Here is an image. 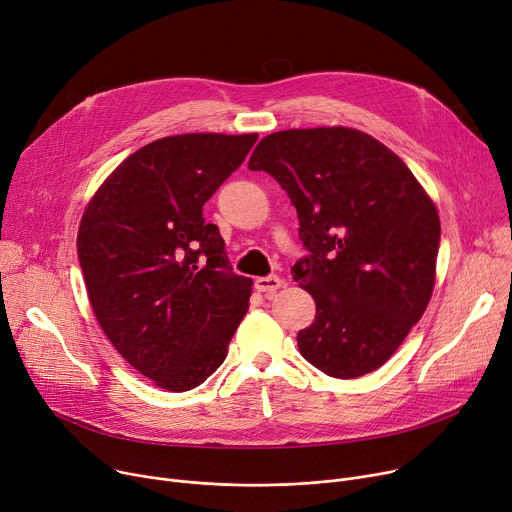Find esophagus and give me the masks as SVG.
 I'll return each instance as SVG.
<instances>
[{"label":"esophagus","instance_id":"1","mask_svg":"<svg viewBox=\"0 0 512 512\" xmlns=\"http://www.w3.org/2000/svg\"><path fill=\"white\" fill-rule=\"evenodd\" d=\"M281 285H283V281L277 277V274H268V277H258L256 283H254L256 291L266 293V295H272L274 291L281 289Z\"/></svg>","mask_w":512,"mask_h":512}]
</instances>
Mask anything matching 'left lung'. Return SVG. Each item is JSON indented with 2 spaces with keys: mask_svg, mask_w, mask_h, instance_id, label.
<instances>
[{
  "mask_svg": "<svg viewBox=\"0 0 512 512\" xmlns=\"http://www.w3.org/2000/svg\"><path fill=\"white\" fill-rule=\"evenodd\" d=\"M248 168L270 174L297 209L307 256L291 272L316 299V320L297 334L303 359L338 379L379 369L435 287V203L396 153L357 129L272 133Z\"/></svg>",
  "mask_w": 512,
  "mask_h": 512,
  "instance_id": "left-lung-1",
  "label": "left lung"
}]
</instances>
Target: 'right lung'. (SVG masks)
I'll list each match as a JSON object with an SVG mask.
<instances>
[{
  "label": "right lung",
  "mask_w": 512,
  "mask_h": 512,
  "mask_svg": "<svg viewBox=\"0 0 512 512\" xmlns=\"http://www.w3.org/2000/svg\"><path fill=\"white\" fill-rule=\"evenodd\" d=\"M256 139H157L106 178L82 217L77 258L96 320L131 367L168 391L213 375L248 311L252 279L233 272L203 205Z\"/></svg>",
  "instance_id": "1"
}]
</instances>
